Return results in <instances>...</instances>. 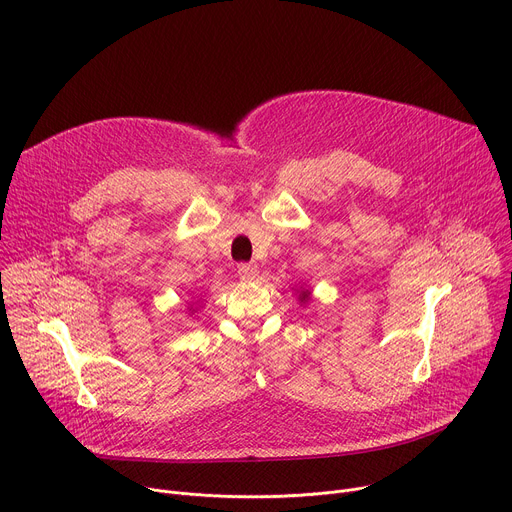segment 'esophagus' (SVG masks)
I'll return each instance as SVG.
<instances>
[{
    "mask_svg": "<svg viewBox=\"0 0 512 512\" xmlns=\"http://www.w3.org/2000/svg\"><path fill=\"white\" fill-rule=\"evenodd\" d=\"M237 273H239V277H241L243 281H253V279L257 277V273H259V269H257V265L241 263L239 269H237Z\"/></svg>",
    "mask_w": 512,
    "mask_h": 512,
    "instance_id": "34e87169",
    "label": "esophagus"
}]
</instances>
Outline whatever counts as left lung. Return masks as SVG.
<instances>
[{"label":"left lung","instance_id":"left-lung-1","mask_svg":"<svg viewBox=\"0 0 512 512\" xmlns=\"http://www.w3.org/2000/svg\"><path fill=\"white\" fill-rule=\"evenodd\" d=\"M300 300H302V302L308 300V291H304V294H300Z\"/></svg>","mask_w":512,"mask_h":512}]
</instances>
